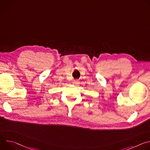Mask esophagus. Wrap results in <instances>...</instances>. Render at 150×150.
<instances>
[{
	"label": "esophagus",
	"mask_w": 150,
	"mask_h": 150,
	"mask_svg": "<svg viewBox=\"0 0 150 150\" xmlns=\"http://www.w3.org/2000/svg\"><path fill=\"white\" fill-rule=\"evenodd\" d=\"M74 84H78L79 83V80L78 79H74L72 82Z\"/></svg>",
	"instance_id": "obj_1"
}]
</instances>
